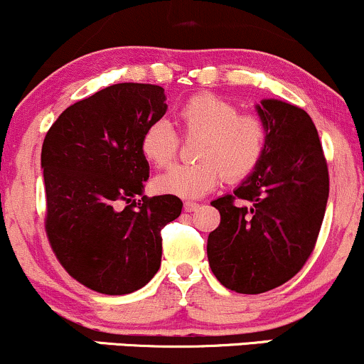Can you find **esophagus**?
Segmentation results:
<instances>
[{
    "mask_svg": "<svg viewBox=\"0 0 364 364\" xmlns=\"http://www.w3.org/2000/svg\"><path fill=\"white\" fill-rule=\"evenodd\" d=\"M198 207H200V203L191 202V200H186V202H185V210H186V212H195V210H198Z\"/></svg>",
    "mask_w": 364,
    "mask_h": 364,
    "instance_id": "obj_1",
    "label": "esophagus"
}]
</instances>
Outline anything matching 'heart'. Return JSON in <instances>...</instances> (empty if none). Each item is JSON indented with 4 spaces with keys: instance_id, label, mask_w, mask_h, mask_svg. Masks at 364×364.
<instances>
[{
    "instance_id": "b5f03b06",
    "label": "heart",
    "mask_w": 364,
    "mask_h": 364,
    "mask_svg": "<svg viewBox=\"0 0 364 364\" xmlns=\"http://www.w3.org/2000/svg\"><path fill=\"white\" fill-rule=\"evenodd\" d=\"M176 121L186 139H196L195 164H178L154 179L164 195L198 198L228 181L248 178L260 164L269 141V128L257 112H237L232 102L202 92L176 109ZM141 154L157 168H166L178 154L179 140L164 121L150 124L141 135Z\"/></svg>"
}]
</instances>
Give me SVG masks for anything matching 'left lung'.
I'll return each mask as SVG.
<instances>
[{
    "label": "left lung",
    "mask_w": 364,
    "mask_h": 364,
    "mask_svg": "<svg viewBox=\"0 0 364 364\" xmlns=\"http://www.w3.org/2000/svg\"><path fill=\"white\" fill-rule=\"evenodd\" d=\"M269 128L258 168L232 195L212 202L220 224L207 255L217 281L260 294L294 277L313 253L328 198V168L306 111L265 99L257 106Z\"/></svg>",
    "instance_id": "1"
}]
</instances>
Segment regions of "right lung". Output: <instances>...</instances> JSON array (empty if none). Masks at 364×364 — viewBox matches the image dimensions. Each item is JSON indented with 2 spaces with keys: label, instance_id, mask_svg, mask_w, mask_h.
<instances>
[{
  "label": "right lung",
  "instance_id": "right-lung-1",
  "mask_svg": "<svg viewBox=\"0 0 364 364\" xmlns=\"http://www.w3.org/2000/svg\"><path fill=\"white\" fill-rule=\"evenodd\" d=\"M164 89L116 83L72 104L41 152L46 235L63 269L101 294H129L161 267V231L181 214L174 195L141 196V135L166 114Z\"/></svg>",
  "mask_w": 364,
  "mask_h": 364
}]
</instances>
